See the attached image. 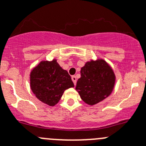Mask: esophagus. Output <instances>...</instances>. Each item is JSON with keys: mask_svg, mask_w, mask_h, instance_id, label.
I'll return each mask as SVG.
<instances>
[{"mask_svg": "<svg viewBox=\"0 0 146 146\" xmlns=\"http://www.w3.org/2000/svg\"><path fill=\"white\" fill-rule=\"evenodd\" d=\"M71 78H72V81H73V84H74V85H76V81H77V78H76V77L75 76H73L71 77Z\"/></svg>", "mask_w": 146, "mask_h": 146, "instance_id": "1", "label": "esophagus"}]
</instances>
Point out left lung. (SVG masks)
<instances>
[{"label": "left lung", "mask_w": 146, "mask_h": 146, "mask_svg": "<svg viewBox=\"0 0 146 146\" xmlns=\"http://www.w3.org/2000/svg\"><path fill=\"white\" fill-rule=\"evenodd\" d=\"M115 78L113 71L105 60H92L81 68L76 89L84 102L93 106L110 95Z\"/></svg>", "instance_id": "1"}]
</instances>
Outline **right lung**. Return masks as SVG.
I'll use <instances>...</instances> for the list:
<instances>
[{
  "instance_id": "add662e5",
  "label": "right lung",
  "mask_w": 146,
  "mask_h": 146,
  "mask_svg": "<svg viewBox=\"0 0 146 146\" xmlns=\"http://www.w3.org/2000/svg\"><path fill=\"white\" fill-rule=\"evenodd\" d=\"M71 77L57 60L42 61L31 73V87L36 98L48 106L56 105L65 89L73 87Z\"/></svg>"
}]
</instances>
